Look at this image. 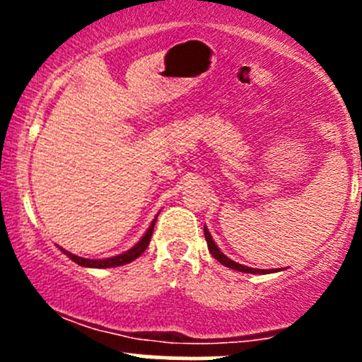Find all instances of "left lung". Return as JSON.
Masks as SVG:
<instances>
[{"label": "left lung", "mask_w": 362, "mask_h": 362, "mask_svg": "<svg viewBox=\"0 0 362 362\" xmlns=\"http://www.w3.org/2000/svg\"><path fill=\"white\" fill-rule=\"evenodd\" d=\"M204 238H206V245H208V250H210V254L214 255V257L217 259L221 264H224L226 268L236 269V272H242V273H252V275H264V273H275L280 269V268L279 269H255V268H249V266L240 264V262H235L233 259H229L224 252L218 249L217 243H215L214 238H211V235H210V231H208L206 226H204ZM280 272H282V269H280Z\"/></svg>", "instance_id": "obj_1"}]
</instances>
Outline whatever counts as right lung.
I'll list each match as a JSON object with an SVG mask.
<instances>
[{"instance_id":"right-lung-1","label":"right lung","mask_w":362,"mask_h":362,"mask_svg":"<svg viewBox=\"0 0 362 362\" xmlns=\"http://www.w3.org/2000/svg\"><path fill=\"white\" fill-rule=\"evenodd\" d=\"M156 221H158V215H156L154 221L151 222V226H148V229L145 231V235L141 236V238L138 240V242L134 243L129 250L122 252V254H119V255H113V257L86 259V257H80V255H75V254H71V252L64 250L63 247H59V245L57 247H59V250L63 252V254H66L73 262H76L78 266H83V268H117V266L129 264L131 261H134V259L140 257V255L144 254L145 249L148 247V243H151V236H152V231H154Z\"/></svg>"}]
</instances>
